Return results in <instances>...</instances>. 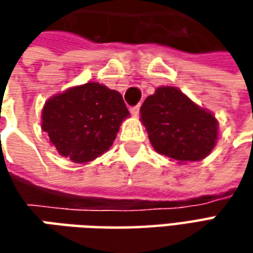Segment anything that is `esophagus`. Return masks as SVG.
Here are the masks:
<instances>
[{
    "label": "esophagus",
    "instance_id": "obj_1",
    "mask_svg": "<svg viewBox=\"0 0 253 253\" xmlns=\"http://www.w3.org/2000/svg\"><path fill=\"white\" fill-rule=\"evenodd\" d=\"M139 110H141V107H139V105H135V107H131V108H129L131 114H132V115H135V117H136V115L139 114Z\"/></svg>",
    "mask_w": 253,
    "mask_h": 253
}]
</instances>
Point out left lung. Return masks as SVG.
<instances>
[{"instance_id":"8db88e82","label":"left lung","mask_w":253,"mask_h":253,"mask_svg":"<svg viewBox=\"0 0 253 253\" xmlns=\"http://www.w3.org/2000/svg\"><path fill=\"white\" fill-rule=\"evenodd\" d=\"M153 149L179 165L206 159L218 139V121L177 87L162 85L141 107Z\"/></svg>"}]
</instances>
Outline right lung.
Returning a JSON list of instances; mask_svg holds the SVG:
<instances>
[{
  "label": "right lung",
  "mask_w": 253,
  "mask_h": 253,
  "mask_svg": "<svg viewBox=\"0 0 253 253\" xmlns=\"http://www.w3.org/2000/svg\"><path fill=\"white\" fill-rule=\"evenodd\" d=\"M128 117L120 92L88 82L54 94L44 102L42 129L60 156L83 165L111 148Z\"/></svg>",
  "instance_id": "obj_1"
}]
</instances>
